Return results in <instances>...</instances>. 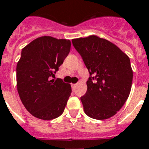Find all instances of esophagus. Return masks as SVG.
Instances as JSON below:
<instances>
[{"label":"esophagus","instance_id":"1","mask_svg":"<svg viewBox=\"0 0 149 149\" xmlns=\"http://www.w3.org/2000/svg\"><path fill=\"white\" fill-rule=\"evenodd\" d=\"M77 84H72V90H74L75 88H76V86H77Z\"/></svg>","mask_w":149,"mask_h":149}]
</instances>
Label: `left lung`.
Returning a JSON list of instances; mask_svg holds the SVG:
<instances>
[{"mask_svg":"<svg viewBox=\"0 0 149 149\" xmlns=\"http://www.w3.org/2000/svg\"><path fill=\"white\" fill-rule=\"evenodd\" d=\"M72 42L90 73L86 93L80 97L84 112L97 120L111 118L131 92L133 72L129 57L97 36L76 38Z\"/></svg>","mask_w":149,"mask_h":149,"instance_id":"left-lung-1","label":"left lung"}]
</instances>
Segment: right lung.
<instances>
[{
    "instance_id": "obj_1",
    "label": "right lung",
    "mask_w": 149,
    "mask_h": 149,
    "mask_svg": "<svg viewBox=\"0 0 149 149\" xmlns=\"http://www.w3.org/2000/svg\"><path fill=\"white\" fill-rule=\"evenodd\" d=\"M71 42L43 36L22 49L16 68L17 88L27 111L39 119L49 120L63 113L72 92L70 84L52 79L70 53Z\"/></svg>"
}]
</instances>
